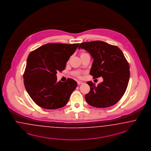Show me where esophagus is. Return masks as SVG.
Listing matches in <instances>:
<instances>
[{"label": "esophagus", "instance_id": "esophagus-1", "mask_svg": "<svg viewBox=\"0 0 151 151\" xmlns=\"http://www.w3.org/2000/svg\"><path fill=\"white\" fill-rule=\"evenodd\" d=\"M78 85L82 84H83V82H82L81 81H78Z\"/></svg>", "mask_w": 151, "mask_h": 151}]
</instances>
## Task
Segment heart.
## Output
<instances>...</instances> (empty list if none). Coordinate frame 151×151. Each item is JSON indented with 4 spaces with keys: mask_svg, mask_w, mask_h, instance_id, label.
<instances>
[{
    "mask_svg": "<svg viewBox=\"0 0 151 151\" xmlns=\"http://www.w3.org/2000/svg\"><path fill=\"white\" fill-rule=\"evenodd\" d=\"M86 54V53H82L81 54V55H80V56L81 57V56H83V55H85ZM73 74L74 75H75V76H78V77L80 76V73L78 72V71H74V72L73 73Z\"/></svg>",
    "mask_w": 151,
    "mask_h": 151,
    "instance_id": "b5f03b06",
    "label": "heart"
}]
</instances>
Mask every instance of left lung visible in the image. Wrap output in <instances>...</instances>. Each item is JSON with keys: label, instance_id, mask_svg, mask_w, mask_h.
Masks as SVG:
<instances>
[{"label": "left lung", "instance_id": "8db88e82", "mask_svg": "<svg viewBox=\"0 0 151 151\" xmlns=\"http://www.w3.org/2000/svg\"><path fill=\"white\" fill-rule=\"evenodd\" d=\"M80 48L88 52L94 60L90 71L93 78H103L97 86L91 81L86 83L91 90L85 96L86 101L97 108L114 105L124 94L130 78L129 65L122 52L102 41L82 42Z\"/></svg>", "mask_w": 151, "mask_h": 151}]
</instances>
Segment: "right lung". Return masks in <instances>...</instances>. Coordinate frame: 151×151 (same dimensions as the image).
I'll return each instance as SVG.
<instances>
[{"instance_id":"add662e5","label":"right lung","mask_w":151,"mask_h":151,"mask_svg":"<svg viewBox=\"0 0 151 151\" xmlns=\"http://www.w3.org/2000/svg\"><path fill=\"white\" fill-rule=\"evenodd\" d=\"M79 44L49 43L29 55L24 74L26 90L43 109H60L66 104L78 84L72 78L57 82V71L65 70L67 62Z\"/></svg>"}]
</instances>
